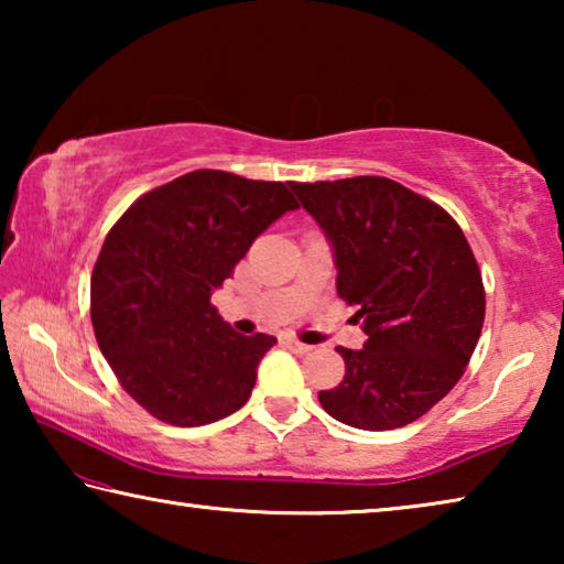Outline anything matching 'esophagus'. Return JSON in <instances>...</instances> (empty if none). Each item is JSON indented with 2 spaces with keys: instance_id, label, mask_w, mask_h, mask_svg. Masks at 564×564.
I'll return each mask as SVG.
<instances>
[{
  "instance_id": "esophagus-1",
  "label": "esophagus",
  "mask_w": 564,
  "mask_h": 564,
  "mask_svg": "<svg viewBox=\"0 0 564 564\" xmlns=\"http://www.w3.org/2000/svg\"><path fill=\"white\" fill-rule=\"evenodd\" d=\"M283 343H285V346H289L293 352H299V356H305V352L313 350V346H308V343H301V340H295V338H283Z\"/></svg>"
}]
</instances>
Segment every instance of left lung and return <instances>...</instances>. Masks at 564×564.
I'll return each mask as SVG.
<instances>
[{"mask_svg": "<svg viewBox=\"0 0 564 564\" xmlns=\"http://www.w3.org/2000/svg\"><path fill=\"white\" fill-rule=\"evenodd\" d=\"M291 188L328 236L338 295L358 305L366 346L346 360L323 410L360 431H393L425 415L463 378L485 321V289L455 218L386 176Z\"/></svg>", "mask_w": 564, "mask_h": 564, "instance_id": "1", "label": "left lung"}]
</instances>
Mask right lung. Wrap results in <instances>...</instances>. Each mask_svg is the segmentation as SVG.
<instances>
[{
  "instance_id": "obj_1",
  "label": "right lung",
  "mask_w": 564,
  "mask_h": 564,
  "mask_svg": "<svg viewBox=\"0 0 564 564\" xmlns=\"http://www.w3.org/2000/svg\"><path fill=\"white\" fill-rule=\"evenodd\" d=\"M299 208L281 181L198 169L137 198L91 273V326L121 388L161 423L196 427L241 408L275 338L241 336L212 293Z\"/></svg>"
}]
</instances>
